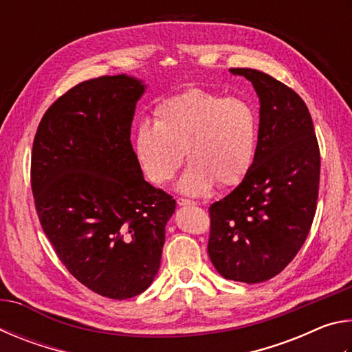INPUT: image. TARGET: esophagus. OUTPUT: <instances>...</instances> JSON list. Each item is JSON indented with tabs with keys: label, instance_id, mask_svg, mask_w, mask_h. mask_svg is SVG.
<instances>
[{
	"label": "esophagus",
	"instance_id": "obj_1",
	"mask_svg": "<svg viewBox=\"0 0 352 352\" xmlns=\"http://www.w3.org/2000/svg\"><path fill=\"white\" fill-rule=\"evenodd\" d=\"M177 205H178V206H189V205H195V201H192V200H188V199H182V197H178V199H177Z\"/></svg>",
	"mask_w": 352,
	"mask_h": 352
}]
</instances>
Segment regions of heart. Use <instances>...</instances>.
I'll list each match as a JSON object with an SVG mask.
<instances>
[{
	"label": "heart",
	"mask_w": 352,
	"mask_h": 352,
	"mask_svg": "<svg viewBox=\"0 0 352 352\" xmlns=\"http://www.w3.org/2000/svg\"><path fill=\"white\" fill-rule=\"evenodd\" d=\"M258 116L239 98L194 88L163 100L155 109V124L141 122L133 133L135 155L155 184L174 178L186 153V172L178 189L204 195L214 184H239L253 164Z\"/></svg>",
	"instance_id": "1"
}]
</instances>
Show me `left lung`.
Masks as SVG:
<instances>
[{
	"instance_id": "left-lung-1",
	"label": "left lung",
	"mask_w": 352,
	"mask_h": 352,
	"mask_svg": "<svg viewBox=\"0 0 352 352\" xmlns=\"http://www.w3.org/2000/svg\"><path fill=\"white\" fill-rule=\"evenodd\" d=\"M230 71L259 98L258 146L239 186L210 206L208 254L223 278L256 284L281 273L311 231L320 148L311 113L292 88L258 69Z\"/></svg>"
}]
</instances>
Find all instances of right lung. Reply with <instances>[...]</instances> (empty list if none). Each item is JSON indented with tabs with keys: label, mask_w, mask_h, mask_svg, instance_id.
Here are the masks:
<instances>
[{
	"label": "right lung",
	"mask_w": 352,
	"mask_h": 352,
	"mask_svg": "<svg viewBox=\"0 0 352 352\" xmlns=\"http://www.w3.org/2000/svg\"><path fill=\"white\" fill-rule=\"evenodd\" d=\"M144 90L126 74L82 82L46 110L32 146L41 228L71 275L113 300L152 284L175 211V200L144 180L130 142Z\"/></svg>",
	"instance_id": "obj_1"
}]
</instances>
